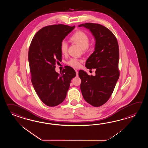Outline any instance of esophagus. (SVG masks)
<instances>
[{"instance_id": "obj_1", "label": "esophagus", "mask_w": 148, "mask_h": 148, "mask_svg": "<svg viewBox=\"0 0 148 148\" xmlns=\"http://www.w3.org/2000/svg\"><path fill=\"white\" fill-rule=\"evenodd\" d=\"M75 73H76V76H77V77H78V76L79 74L78 71L77 70H75Z\"/></svg>"}]
</instances>
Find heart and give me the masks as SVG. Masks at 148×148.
<instances>
[{"instance_id": "heart-1", "label": "heart", "mask_w": 148, "mask_h": 148, "mask_svg": "<svg viewBox=\"0 0 148 148\" xmlns=\"http://www.w3.org/2000/svg\"><path fill=\"white\" fill-rule=\"evenodd\" d=\"M70 40L78 45L84 51L86 50L88 48L89 44V38L88 35L84 32L78 31L70 37ZM60 51L63 54H66L68 51V45L65 41H62L60 44ZM82 61L77 59H71L68 62V64L75 68H79L80 66Z\"/></svg>"}]
</instances>
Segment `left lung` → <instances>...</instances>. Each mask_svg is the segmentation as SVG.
<instances>
[{
	"label": "left lung",
	"instance_id": "8db88e82",
	"mask_svg": "<svg viewBox=\"0 0 148 148\" xmlns=\"http://www.w3.org/2000/svg\"><path fill=\"white\" fill-rule=\"evenodd\" d=\"M78 26L89 29L96 41L95 51L85 64L89 69H96V75L79 70L80 89L85 101L99 107L109 99L119 78V44L113 33L103 25L86 23Z\"/></svg>",
	"mask_w": 148,
	"mask_h": 148
}]
</instances>
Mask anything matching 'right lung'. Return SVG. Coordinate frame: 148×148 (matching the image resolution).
Instances as JSON below:
<instances>
[{
	"instance_id": "obj_1",
	"label": "right lung",
	"mask_w": 148,
	"mask_h": 148,
	"mask_svg": "<svg viewBox=\"0 0 148 148\" xmlns=\"http://www.w3.org/2000/svg\"><path fill=\"white\" fill-rule=\"evenodd\" d=\"M63 24L50 25L41 28L32 40L28 51L31 82L38 96L48 106L61 104L66 97L75 70L66 66L60 74L55 64L62 60L60 44L75 28Z\"/></svg>"
}]
</instances>
